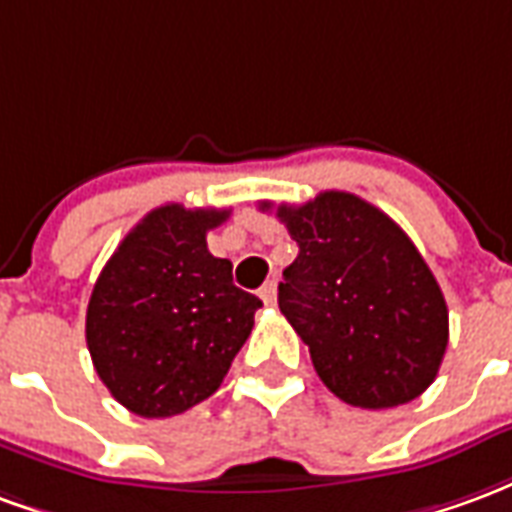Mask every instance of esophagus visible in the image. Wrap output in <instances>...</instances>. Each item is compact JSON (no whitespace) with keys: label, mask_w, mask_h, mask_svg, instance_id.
I'll return each instance as SVG.
<instances>
[{"label":"esophagus","mask_w":512,"mask_h":512,"mask_svg":"<svg viewBox=\"0 0 512 512\" xmlns=\"http://www.w3.org/2000/svg\"><path fill=\"white\" fill-rule=\"evenodd\" d=\"M260 299L266 301V304H274V301H277V282H266V285L260 288Z\"/></svg>","instance_id":"1"}]
</instances>
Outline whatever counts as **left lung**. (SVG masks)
Instances as JSON below:
<instances>
[{
  "instance_id": "obj_1",
  "label": "left lung",
  "mask_w": 512,
  "mask_h": 512,
  "mask_svg": "<svg viewBox=\"0 0 512 512\" xmlns=\"http://www.w3.org/2000/svg\"><path fill=\"white\" fill-rule=\"evenodd\" d=\"M277 216L299 244L282 271L279 310L310 345L323 384L373 411L422 395L447 351L450 315L411 238L348 191L277 205Z\"/></svg>"
}]
</instances>
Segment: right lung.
Instances as JSON below:
<instances>
[{
	"label": "right lung",
	"mask_w": 512,
	"mask_h": 512,
	"mask_svg": "<svg viewBox=\"0 0 512 512\" xmlns=\"http://www.w3.org/2000/svg\"><path fill=\"white\" fill-rule=\"evenodd\" d=\"M230 211H150L123 238L87 304L98 378L139 417L183 414L211 397L255 326L263 301L233 285V263L205 235Z\"/></svg>",
	"instance_id": "right-lung-1"
}]
</instances>
